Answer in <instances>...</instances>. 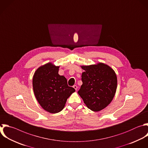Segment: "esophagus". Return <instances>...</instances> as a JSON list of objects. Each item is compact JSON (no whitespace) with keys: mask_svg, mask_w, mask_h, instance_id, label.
<instances>
[{"mask_svg":"<svg viewBox=\"0 0 148 148\" xmlns=\"http://www.w3.org/2000/svg\"><path fill=\"white\" fill-rule=\"evenodd\" d=\"M73 87L75 89V90H76V91L77 90V86H76V85H74V86H73Z\"/></svg>","mask_w":148,"mask_h":148,"instance_id":"esophagus-1","label":"esophagus"}]
</instances>
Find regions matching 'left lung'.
Listing matches in <instances>:
<instances>
[{"mask_svg": "<svg viewBox=\"0 0 148 148\" xmlns=\"http://www.w3.org/2000/svg\"><path fill=\"white\" fill-rule=\"evenodd\" d=\"M83 84L78 94L86 106L94 112H99L108 106L115 95L117 80L114 70L109 65L98 62L82 65Z\"/></svg>", "mask_w": 148, "mask_h": 148, "instance_id": "left-lung-1", "label": "left lung"}]
</instances>
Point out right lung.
<instances>
[{
  "mask_svg": "<svg viewBox=\"0 0 148 148\" xmlns=\"http://www.w3.org/2000/svg\"><path fill=\"white\" fill-rule=\"evenodd\" d=\"M60 66L48 62L39 67L32 79L35 97L43 109L51 113L61 112L67 99L75 91L68 86L64 76L58 74Z\"/></svg>",
  "mask_w": 148,
  "mask_h": 148,
  "instance_id": "1",
  "label": "right lung"
}]
</instances>
